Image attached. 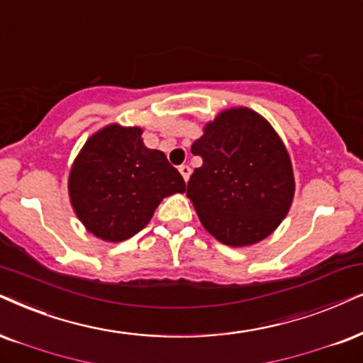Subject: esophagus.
Wrapping results in <instances>:
<instances>
[{
	"label": "esophagus",
	"instance_id": "obj_1",
	"mask_svg": "<svg viewBox=\"0 0 363 363\" xmlns=\"http://www.w3.org/2000/svg\"><path fill=\"white\" fill-rule=\"evenodd\" d=\"M179 172L182 174V177H184V181H187L191 176V167L187 166V164H182V166H179Z\"/></svg>",
	"mask_w": 363,
	"mask_h": 363
}]
</instances>
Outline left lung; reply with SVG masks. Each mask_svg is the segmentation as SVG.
<instances>
[{"instance_id":"1","label":"left lung","mask_w":363,"mask_h":363,"mask_svg":"<svg viewBox=\"0 0 363 363\" xmlns=\"http://www.w3.org/2000/svg\"><path fill=\"white\" fill-rule=\"evenodd\" d=\"M191 152L203 157L187 182L203 226L228 246L269 236L291 206L290 155L273 127L250 108L224 110Z\"/></svg>"}]
</instances>
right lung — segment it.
I'll use <instances>...</instances> for the list:
<instances>
[{"label":"right lung","mask_w":363,"mask_h":363,"mask_svg":"<svg viewBox=\"0 0 363 363\" xmlns=\"http://www.w3.org/2000/svg\"><path fill=\"white\" fill-rule=\"evenodd\" d=\"M139 127L108 125L91 135L73 162L68 192L91 235L123 241L147 226L164 197L186 182L166 154L147 149Z\"/></svg>","instance_id":"add662e5"}]
</instances>
